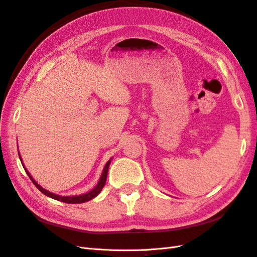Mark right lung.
Here are the masks:
<instances>
[{
	"label": "right lung",
	"instance_id": "1",
	"mask_svg": "<svg viewBox=\"0 0 257 257\" xmlns=\"http://www.w3.org/2000/svg\"><path fill=\"white\" fill-rule=\"evenodd\" d=\"M19 157H20V160H21V162H22V164H23L24 170L26 171V173H27V175L29 176V178H31L35 186L37 187L41 193H43V194L46 195V196H48V197H50V198H52V199H56V200L62 201V202H67V204H82V202H86V201H88V200H91V199L95 198V197H96V196L101 192V189H103V187L105 186L106 178H107V173H108L109 164H110L111 160H112V159H110V160L107 161V163H106L105 166H104L103 173H101V175H100V178H99V181H98L97 185H96V186H95L92 190H89L88 193L82 194V195H77V196H60V195L53 194V193L49 192V190L45 189L44 187H41L40 185L34 180L33 176L31 175V173H29V172L27 171V169L25 168V165H24L23 160H22V158H21L20 152H19Z\"/></svg>",
	"mask_w": 257,
	"mask_h": 257
}]
</instances>
